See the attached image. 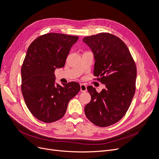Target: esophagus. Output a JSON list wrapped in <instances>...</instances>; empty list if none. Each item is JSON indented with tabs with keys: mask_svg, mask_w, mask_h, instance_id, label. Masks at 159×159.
<instances>
[{
	"mask_svg": "<svg viewBox=\"0 0 159 159\" xmlns=\"http://www.w3.org/2000/svg\"><path fill=\"white\" fill-rule=\"evenodd\" d=\"M80 91L83 92V93H84V92H86L87 90V89H86V85L84 84H80Z\"/></svg>",
	"mask_w": 159,
	"mask_h": 159,
	"instance_id": "obj_1",
	"label": "esophagus"
}]
</instances>
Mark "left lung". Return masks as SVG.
Wrapping results in <instances>:
<instances>
[{
	"label": "left lung",
	"mask_w": 159,
	"mask_h": 159,
	"mask_svg": "<svg viewBox=\"0 0 159 159\" xmlns=\"http://www.w3.org/2000/svg\"><path fill=\"white\" fill-rule=\"evenodd\" d=\"M94 53V75L106 85L98 93L87 86L91 100L84 113L93 124L107 127L119 121L129 109L135 92L137 68L129 49L123 41L109 33L83 38Z\"/></svg>",
	"instance_id": "8db88e82"
}]
</instances>
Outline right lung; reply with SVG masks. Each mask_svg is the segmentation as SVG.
Returning a JSON list of instances; mask_svg holds the SVG:
<instances>
[{
    "instance_id": "obj_1",
    "label": "right lung",
    "mask_w": 159,
    "mask_h": 159,
    "mask_svg": "<svg viewBox=\"0 0 159 159\" xmlns=\"http://www.w3.org/2000/svg\"><path fill=\"white\" fill-rule=\"evenodd\" d=\"M76 35L49 33L30 45L22 66L21 90L25 103L40 121L52 123L62 118L69 101L80 91L76 82L55 84V70L63 67Z\"/></svg>"
}]
</instances>
